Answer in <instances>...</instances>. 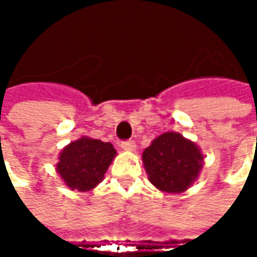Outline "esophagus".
<instances>
[{
  "label": "esophagus",
  "instance_id": "1",
  "mask_svg": "<svg viewBox=\"0 0 257 257\" xmlns=\"http://www.w3.org/2000/svg\"><path fill=\"white\" fill-rule=\"evenodd\" d=\"M121 147L125 152H134L136 150V142L134 140H125L121 143Z\"/></svg>",
  "mask_w": 257,
  "mask_h": 257
}]
</instances>
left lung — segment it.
<instances>
[{"mask_svg": "<svg viewBox=\"0 0 257 257\" xmlns=\"http://www.w3.org/2000/svg\"><path fill=\"white\" fill-rule=\"evenodd\" d=\"M149 180L167 193L184 192L197 179L203 156L197 146L182 134L164 133L143 152Z\"/></svg>", "mask_w": 257, "mask_h": 257, "instance_id": "1", "label": "left lung"}]
</instances>
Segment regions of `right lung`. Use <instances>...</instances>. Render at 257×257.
<instances>
[{"label":"right lung","mask_w":257,"mask_h":257,"mask_svg":"<svg viewBox=\"0 0 257 257\" xmlns=\"http://www.w3.org/2000/svg\"><path fill=\"white\" fill-rule=\"evenodd\" d=\"M114 156L111 143L81 137L61 152L57 172L71 190L87 192L103 180Z\"/></svg>","instance_id":"right-lung-1"}]
</instances>
